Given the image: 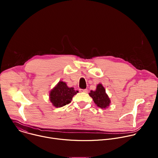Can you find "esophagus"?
I'll use <instances>...</instances> for the list:
<instances>
[{"label":"esophagus","instance_id":"esophagus-1","mask_svg":"<svg viewBox=\"0 0 158 158\" xmlns=\"http://www.w3.org/2000/svg\"><path fill=\"white\" fill-rule=\"evenodd\" d=\"M79 91H80L81 92L85 93H87L88 92V90H87V89H79Z\"/></svg>","mask_w":158,"mask_h":158}]
</instances>
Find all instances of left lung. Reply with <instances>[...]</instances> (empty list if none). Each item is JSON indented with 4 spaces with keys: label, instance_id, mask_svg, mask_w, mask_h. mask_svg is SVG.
<instances>
[{
    "label": "left lung",
    "instance_id": "left-lung-1",
    "mask_svg": "<svg viewBox=\"0 0 158 158\" xmlns=\"http://www.w3.org/2000/svg\"><path fill=\"white\" fill-rule=\"evenodd\" d=\"M89 94L93 98L95 104L101 109H105L109 106L110 101L102 84H98L96 91H91Z\"/></svg>",
    "mask_w": 158,
    "mask_h": 158
}]
</instances>
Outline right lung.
I'll use <instances>...</instances> for the list:
<instances>
[{"label": "right lung", "instance_id": "right-lung-1", "mask_svg": "<svg viewBox=\"0 0 158 158\" xmlns=\"http://www.w3.org/2000/svg\"><path fill=\"white\" fill-rule=\"evenodd\" d=\"M77 93L73 87H68L65 82L60 81L51 91L50 101L56 107H60L69 104Z\"/></svg>", "mask_w": 158, "mask_h": 158}]
</instances>
